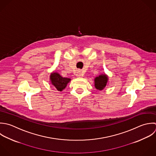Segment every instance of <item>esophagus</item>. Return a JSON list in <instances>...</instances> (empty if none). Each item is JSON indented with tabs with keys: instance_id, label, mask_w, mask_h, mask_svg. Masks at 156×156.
Segmentation results:
<instances>
[{
	"instance_id": "obj_1",
	"label": "esophagus",
	"mask_w": 156,
	"mask_h": 156,
	"mask_svg": "<svg viewBox=\"0 0 156 156\" xmlns=\"http://www.w3.org/2000/svg\"><path fill=\"white\" fill-rule=\"evenodd\" d=\"M81 75H82V73H81V71H78L77 72H76V77H80V76H81Z\"/></svg>"
}]
</instances>
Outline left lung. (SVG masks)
<instances>
[{
  "instance_id": "left-lung-1",
  "label": "left lung",
  "mask_w": 156,
  "mask_h": 156,
  "mask_svg": "<svg viewBox=\"0 0 156 156\" xmlns=\"http://www.w3.org/2000/svg\"><path fill=\"white\" fill-rule=\"evenodd\" d=\"M109 77L105 73H102L94 78V86L98 90H103L108 84Z\"/></svg>"
}]
</instances>
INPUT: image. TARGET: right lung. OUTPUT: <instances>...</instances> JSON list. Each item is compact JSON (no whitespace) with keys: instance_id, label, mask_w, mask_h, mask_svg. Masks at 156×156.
<instances>
[{"instance_id":"right-lung-1","label":"right lung","mask_w":156,"mask_h":156,"mask_svg":"<svg viewBox=\"0 0 156 156\" xmlns=\"http://www.w3.org/2000/svg\"><path fill=\"white\" fill-rule=\"evenodd\" d=\"M50 80L52 86H53L58 91H62L67 84L71 81L70 78L62 77L56 72H53L50 75Z\"/></svg>"}]
</instances>
